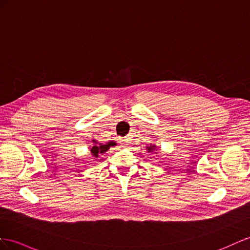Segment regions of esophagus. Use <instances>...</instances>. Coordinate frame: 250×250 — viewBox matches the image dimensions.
I'll use <instances>...</instances> for the list:
<instances>
[{"label": "esophagus", "instance_id": "1", "mask_svg": "<svg viewBox=\"0 0 250 250\" xmlns=\"http://www.w3.org/2000/svg\"><path fill=\"white\" fill-rule=\"evenodd\" d=\"M121 144H123L124 146H127V145H129V139H127L126 137L121 138Z\"/></svg>", "mask_w": 250, "mask_h": 250}]
</instances>
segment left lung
I'll use <instances>...</instances> for the list:
<instances>
[{"label":"left lung","instance_id":"left-lung-1","mask_svg":"<svg viewBox=\"0 0 250 250\" xmlns=\"http://www.w3.org/2000/svg\"><path fill=\"white\" fill-rule=\"evenodd\" d=\"M146 148H148V151H149V152H152L153 150H154V146H146Z\"/></svg>","mask_w":250,"mask_h":250}]
</instances>
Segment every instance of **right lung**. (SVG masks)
I'll list each match as a JSON object with an SVG mask.
<instances>
[{
  "label": "right lung",
  "mask_w": 250,
  "mask_h": 250,
  "mask_svg": "<svg viewBox=\"0 0 250 250\" xmlns=\"http://www.w3.org/2000/svg\"><path fill=\"white\" fill-rule=\"evenodd\" d=\"M112 145H113V144H112V143H110V144L104 145V146H94L93 148L91 149V153H92V154H93L94 156L98 157V155H99V154H101V153H104L105 151H107V149H110V146H111Z\"/></svg>",
  "instance_id": "right-lung-1"
}]
</instances>
